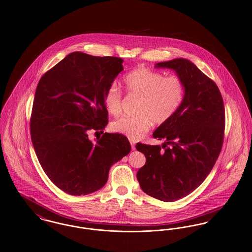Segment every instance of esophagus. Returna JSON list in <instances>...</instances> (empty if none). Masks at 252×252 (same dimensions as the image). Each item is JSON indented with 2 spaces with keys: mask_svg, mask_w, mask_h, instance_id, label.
<instances>
[{
  "mask_svg": "<svg viewBox=\"0 0 252 252\" xmlns=\"http://www.w3.org/2000/svg\"><path fill=\"white\" fill-rule=\"evenodd\" d=\"M130 142H131L132 150H134V149H135V147H134V145H135V142H134L133 140H132V139H130Z\"/></svg>",
  "mask_w": 252,
  "mask_h": 252,
  "instance_id": "34e87169",
  "label": "esophagus"
}]
</instances>
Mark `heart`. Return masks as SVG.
I'll list each match as a JSON object with an SVG mask.
<instances>
[{"label": "heart", "instance_id": "1", "mask_svg": "<svg viewBox=\"0 0 252 252\" xmlns=\"http://www.w3.org/2000/svg\"><path fill=\"white\" fill-rule=\"evenodd\" d=\"M123 85L127 93L140 98L136 109L138 115L113 121L111 129L132 140L143 137L153 122L157 125L168 122L178 112L185 98V84L179 77H164L146 67H138L127 74L123 78ZM103 100L110 115H120L122 94L115 83L107 88Z\"/></svg>", "mask_w": 252, "mask_h": 252}]
</instances>
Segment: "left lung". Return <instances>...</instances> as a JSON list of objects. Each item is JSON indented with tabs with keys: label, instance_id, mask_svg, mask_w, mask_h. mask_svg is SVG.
Here are the masks:
<instances>
[{
	"label": "left lung",
	"instance_id": "left-lung-1",
	"mask_svg": "<svg viewBox=\"0 0 252 252\" xmlns=\"http://www.w3.org/2000/svg\"><path fill=\"white\" fill-rule=\"evenodd\" d=\"M156 67L175 71L185 84V98L172 119L153 133L165 139L162 148L135 146L146 158L136 177L148 195L172 202L192 192L212 171L223 145L225 108L215 82L189 60L174 59Z\"/></svg>",
	"mask_w": 252,
	"mask_h": 252
}]
</instances>
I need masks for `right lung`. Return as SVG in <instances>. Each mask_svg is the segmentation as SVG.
Masks as SVG:
<instances>
[{"instance_id": "1", "label": "right lung", "mask_w": 252, "mask_h": 252, "mask_svg": "<svg viewBox=\"0 0 252 252\" xmlns=\"http://www.w3.org/2000/svg\"><path fill=\"white\" fill-rule=\"evenodd\" d=\"M122 63L117 57L73 52L38 83L30 120L32 143L46 175L71 195L101 189L112 165L131 151L120 133L105 132L94 143L88 137L90 130L102 132L108 124L103 96Z\"/></svg>"}]
</instances>
